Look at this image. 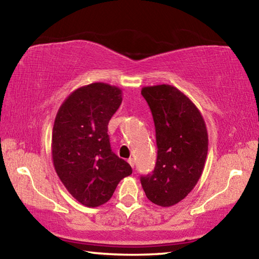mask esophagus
<instances>
[{"mask_svg": "<svg viewBox=\"0 0 259 259\" xmlns=\"http://www.w3.org/2000/svg\"><path fill=\"white\" fill-rule=\"evenodd\" d=\"M128 162H129V164L134 168V166H135V160L133 159V157H130V159H128Z\"/></svg>", "mask_w": 259, "mask_h": 259, "instance_id": "obj_1", "label": "esophagus"}]
</instances>
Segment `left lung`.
Returning a JSON list of instances; mask_svg holds the SVG:
<instances>
[{"instance_id": "left-lung-1", "label": "left lung", "mask_w": 259, "mask_h": 259, "mask_svg": "<svg viewBox=\"0 0 259 259\" xmlns=\"http://www.w3.org/2000/svg\"><path fill=\"white\" fill-rule=\"evenodd\" d=\"M143 97L155 125L157 157L154 171L140 177L147 199L171 207L198 184L208 154L202 114L192 100L169 84L144 87Z\"/></svg>"}]
</instances>
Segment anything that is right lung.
I'll list each match as a JSON object with an SVG mask.
<instances>
[{
    "mask_svg": "<svg viewBox=\"0 0 259 259\" xmlns=\"http://www.w3.org/2000/svg\"><path fill=\"white\" fill-rule=\"evenodd\" d=\"M122 103V90L96 82L78 88L65 99L52 129L51 154L61 183L87 207L112 198L121 179L133 174L130 164L114 154L108 122Z\"/></svg>",
    "mask_w": 259,
    "mask_h": 259,
    "instance_id": "right-lung-1",
    "label": "right lung"
}]
</instances>
